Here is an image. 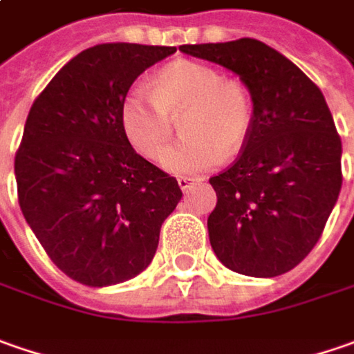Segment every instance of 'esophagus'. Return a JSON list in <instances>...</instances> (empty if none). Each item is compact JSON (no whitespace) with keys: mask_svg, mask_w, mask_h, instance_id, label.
Masks as SVG:
<instances>
[{"mask_svg":"<svg viewBox=\"0 0 354 354\" xmlns=\"http://www.w3.org/2000/svg\"><path fill=\"white\" fill-rule=\"evenodd\" d=\"M198 182V178L192 176H178V186H180V190L182 192H186V190H190L194 184Z\"/></svg>","mask_w":354,"mask_h":354,"instance_id":"obj_1","label":"esophagus"}]
</instances>
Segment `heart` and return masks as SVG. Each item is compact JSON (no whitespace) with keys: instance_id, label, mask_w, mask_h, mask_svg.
<instances>
[{"instance_id":"1","label":"heart","mask_w":354,"mask_h":354,"mask_svg":"<svg viewBox=\"0 0 354 354\" xmlns=\"http://www.w3.org/2000/svg\"><path fill=\"white\" fill-rule=\"evenodd\" d=\"M184 118V140L162 154V166L182 176L216 168L225 152L236 154L250 138L254 106L239 83L198 61H176L158 73L154 88L132 86L120 106V124L142 156L156 158L174 132V116Z\"/></svg>"}]
</instances>
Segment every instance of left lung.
Returning <instances> with one entry per match:
<instances>
[{
	"mask_svg": "<svg viewBox=\"0 0 354 354\" xmlns=\"http://www.w3.org/2000/svg\"><path fill=\"white\" fill-rule=\"evenodd\" d=\"M248 86L254 127L227 170L209 178L218 204L209 243L223 266L275 277L315 248L341 192V138L319 86L287 57L257 39L182 45Z\"/></svg>",
	"mask_w": 354,
	"mask_h": 354,
	"instance_id": "obj_1",
	"label": "left lung"
}]
</instances>
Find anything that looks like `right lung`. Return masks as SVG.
I'll list each match as a JSON object with an SVG mask.
<instances>
[{
    "label": "right lung",
    "mask_w": 354,
    "mask_h": 354,
    "mask_svg": "<svg viewBox=\"0 0 354 354\" xmlns=\"http://www.w3.org/2000/svg\"><path fill=\"white\" fill-rule=\"evenodd\" d=\"M176 47H88L43 88L15 154L19 206L71 279L106 287L150 266L162 222L182 198L176 178L136 154L120 106L138 75Z\"/></svg>",
    "instance_id": "right-lung-1"
}]
</instances>
